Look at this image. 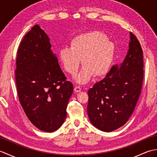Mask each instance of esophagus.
Segmentation results:
<instances>
[{"mask_svg":"<svg viewBox=\"0 0 157 157\" xmlns=\"http://www.w3.org/2000/svg\"><path fill=\"white\" fill-rule=\"evenodd\" d=\"M74 91L75 92H81V88L79 87V86H75L74 88Z\"/></svg>","mask_w":157,"mask_h":157,"instance_id":"obj_1","label":"esophagus"}]
</instances>
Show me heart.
Segmentation results:
<instances>
[{"label":"heart","mask_w":157,"mask_h":157,"mask_svg":"<svg viewBox=\"0 0 157 157\" xmlns=\"http://www.w3.org/2000/svg\"><path fill=\"white\" fill-rule=\"evenodd\" d=\"M115 55V46L99 32L83 33L70 42V48L59 51V59L63 68L71 75H75L80 65L84 66L74 80L79 84L88 83L93 75L102 77L109 71Z\"/></svg>","instance_id":"obj_1"}]
</instances>
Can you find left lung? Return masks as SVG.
Returning a JSON list of instances; mask_svg holds the SVG:
<instances>
[{"label": "left lung", "instance_id": "left-lung-1", "mask_svg": "<svg viewBox=\"0 0 157 157\" xmlns=\"http://www.w3.org/2000/svg\"><path fill=\"white\" fill-rule=\"evenodd\" d=\"M129 49L119 66H113L105 78L88 92V117L95 128L110 132L128 121L141 92L144 61L138 39L129 33Z\"/></svg>", "mask_w": 157, "mask_h": 157}]
</instances>
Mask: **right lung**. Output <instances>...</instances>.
I'll use <instances>...</instances> for the list:
<instances>
[{"label": "right lung", "instance_id": "1", "mask_svg": "<svg viewBox=\"0 0 157 157\" xmlns=\"http://www.w3.org/2000/svg\"><path fill=\"white\" fill-rule=\"evenodd\" d=\"M50 39L38 25L19 46L15 81L20 103L32 124L45 132L64 123L73 86L66 80Z\"/></svg>", "mask_w": 157, "mask_h": 157}]
</instances>
